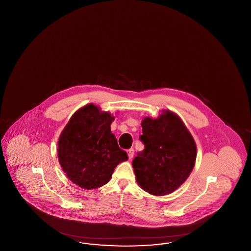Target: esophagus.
<instances>
[{
  "label": "esophagus",
  "mask_w": 251,
  "mask_h": 251,
  "mask_svg": "<svg viewBox=\"0 0 251 251\" xmlns=\"http://www.w3.org/2000/svg\"><path fill=\"white\" fill-rule=\"evenodd\" d=\"M133 154H134V150H133V149H130V150H128V156H129V159H131V158L133 157Z\"/></svg>",
  "instance_id": "esophagus-1"
}]
</instances>
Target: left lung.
<instances>
[{"mask_svg": "<svg viewBox=\"0 0 251 251\" xmlns=\"http://www.w3.org/2000/svg\"><path fill=\"white\" fill-rule=\"evenodd\" d=\"M140 140L145 145L132 167L145 191L165 196L178 189L195 166L197 146L190 131L175 113L164 110L157 118L142 120Z\"/></svg>", "mask_w": 251, "mask_h": 251, "instance_id": "1", "label": "left lung"}]
</instances>
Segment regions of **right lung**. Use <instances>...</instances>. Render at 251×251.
<instances>
[{
    "label": "right lung",
    "instance_id": "right-lung-1",
    "mask_svg": "<svg viewBox=\"0 0 251 251\" xmlns=\"http://www.w3.org/2000/svg\"><path fill=\"white\" fill-rule=\"evenodd\" d=\"M115 118L89 103L77 110L58 139V160L73 183L86 190L106 184L116 167L128 160L111 131Z\"/></svg>",
    "mask_w": 251,
    "mask_h": 251
}]
</instances>
